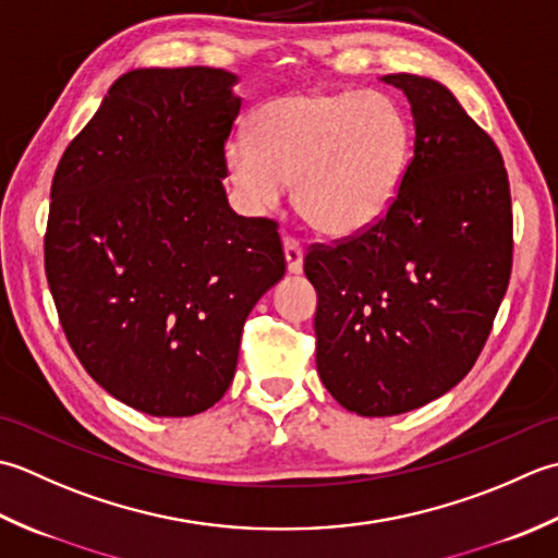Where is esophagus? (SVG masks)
<instances>
[{
    "label": "esophagus",
    "instance_id": "esophagus-1",
    "mask_svg": "<svg viewBox=\"0 0 558 558\" xmlns=\"http://www.w3.org/2000/svg\"><path fill=\"white\" fill-rule=\"evenodd\" d=\"M283 255H287V269L289 275H301L303 271V245L295 238L283 241Z\"/></svg>",
    "mask_w": 558,
    "mask_h": 558
}]
</instances>
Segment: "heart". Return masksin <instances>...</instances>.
<instances>
[{
	"mask_svg": "<svg viewBox=\"0 0 558 558\" xmlns=\"http://www.w3.org/2000/svg\"><path fill=\"white\" fill-rule=\"evenodd\" d=\"M255 134L226 142V173L253 214L279 209L295 183L305 221L354 238L383 221L404 183L412 134L390 98L363 90H303L255 112Z\"/></svg>",
	"mask_w": 558,
	"mask_h": 558,
	"instance_id": "b5f03b06",
	"label": "heart"
}]
</instances>
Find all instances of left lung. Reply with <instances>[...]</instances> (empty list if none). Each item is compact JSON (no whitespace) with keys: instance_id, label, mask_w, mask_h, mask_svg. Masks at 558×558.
<instances>
[{"instance_id":"obj_1","label":"left lung","mask_w":558,"mask_h":558,"mask_svg":"<svg viewBox=\"0 0 558 558\" xmlns=\"http://www.w3.org/2000/svg\"><path fill=\"white\" fill-rule=\"evenodd\" d=\"M412 106L414 156L395 207L366 233L313 245L315 363L361 416L438 400L474 366L513 267L501 151L436 78L388 74Z\"/></svg>"}]
</instances>
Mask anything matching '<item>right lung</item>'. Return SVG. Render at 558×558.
Instances as JSON below:
<instances>
[{"mask_svg":"<svg viewBox=\"0 0 558 558\" xmlns=\"http://www.w3.org/2000/svg\"><path fill=\"white\" fill-rule=\"evenodd\" d=\"M238 76L132 70L66 146L45 275L86 373L149 416H192L233 380L243 325L287 271L277 223L229 207Z\"/></svg>","mask_w":558,"mask_h":558,"instance_id":"obj_1","label":"right lung"}]
</instances>
